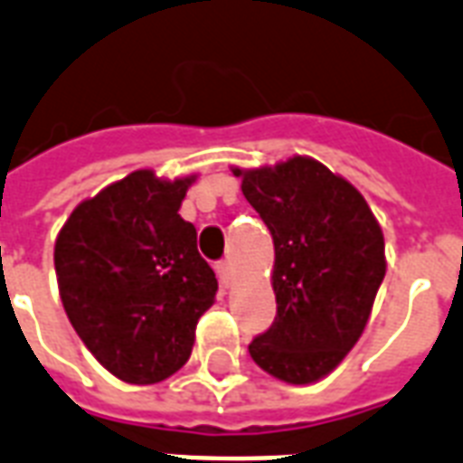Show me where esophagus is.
<instances>
[{"instance_id": "34e87169", "label": "esophagus", "mask_w": 463, "mask_h": 463, "mask_svg": "<svg viewBox=\"0 0 463 463\" xmlns=\"http://www.w3.org/2000/svg\"><path fill=\"white\" fill-rule=\"evenodd\" d=\"M216 274H218V281H221V287H231V279H232V267L228 260H223V262L216 264Z\"/></svg>"}]
</instances>
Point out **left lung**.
<instances>
[{
    "label": "left lung",
    "mask_w": 463,
    "mask_h": 463,
    "mask_svg": "<svg viewBox=\"0 0 463 463\" xmlns=\"http://www.w3.org/2000/svg\"><path fill=\"white\" fill-rule=\"evenodd\" d=\"M235 175L274 240L277 317L250 357L287 383H313L364 333L386 274L383 232L364 196L310 157Z\"/></svg>",
    "instance_id": "obj_1"
}]
</instances>
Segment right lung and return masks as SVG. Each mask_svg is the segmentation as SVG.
<instances>
[{"label":"right lung","mask_w":463,"mask_h":463,"mask_svg":"<svg viewBox=\"0 0 463 463\" xmlns=\"http://www.w3.org/2000/svg\"><path fill=\"white\" fill-rule=\"evenodd\" d=\"M192 179L137 169L72 211L55 240L60 298L99 364L126 383H157L192 354L216 298L196 228L179 216Z\"/></svg>","instance_id":"1"}]
</instances>
